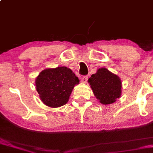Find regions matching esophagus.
<instances>
[{"label": "esophagus", "instance_id": "34e87169", "mask_svg": "<svg viewBox=\"0 0 153 153\" xmlns=\"http://www.w3.org/2000/svg\"><path fill=\"white\" fill-rule=\"evenodd\" d=\"M88 77L87 76V75H85V76L82 77L81 81H82V82H83V83H86L88 81Z\"/></svg>", "mask_w": 153, "mask_h": 153}]
</instances>
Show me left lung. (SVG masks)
Here are the masks:
<instances>
[{
    "label": "left lung",
    "instance_id": "1",
    "mask_svg": "<svg viewBox=\"0 0 153 153\" xmlns=\"http://www.w3.org/2000/svg\"><path fill=\"white\" fill-rule=\"evenodd\" d=\"M88 82L100 103L112 104L120 97L122 92L120 79L105 68H99L96 73L92 75L88 79Z\"/></svg>",
    "mask_w": 153,
    "mask_h": 153
}]
</instances>
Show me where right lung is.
Instances as JSON below:
<instances>
[{"label": "right lung", "instance_id": "right-lung-1", "mask_svg": "<svg viewBox=\"0 0 153 153\" xmlns=\"http://www.w3.org/2000/svg\"><path fill=\"white\" fill-rule=\"evenodd\" d=\"M79 82L71 69L62 66L40 72L36 79V87L44 104L58 108L67 103L73 88Z\"/></svg>", "mask_w": 153, "mask_h": 153}]
</instances>
